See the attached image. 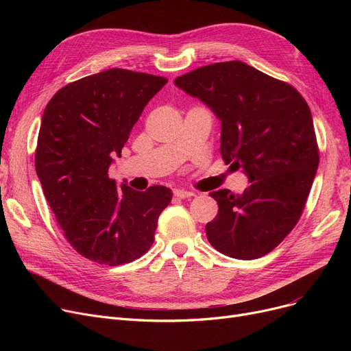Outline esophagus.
I'll return each instance as SVG.
<instances>
[{
	"instance_id": "34e87169",
	"label": "esophagus",
	"mask_w": 351,
	"mask_h": 351,
	"mask_svg": "<svg viewBox=\"0 0 351 351\" xmlns=\"http://www.w3.org/2000/svg\"><path fill=\"white\" fill-rule=\"evenodd\" d=\"M173 195L179 199H186V197H192L195 196L193 192H189V191H185V189H175L173 191Z\"/></svg>"
}]
</instances>
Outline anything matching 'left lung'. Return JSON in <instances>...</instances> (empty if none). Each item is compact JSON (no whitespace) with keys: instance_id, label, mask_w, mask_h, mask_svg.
I'll return each instance as SVG.
<instances>
[{"instance_id":"obj_1","label":"left lung","mask_w":351,"mask_h":351,"mask_svg":"<svg viewBox=\"0 0 351 351\" xmlns=\"http://www.w3.org/2000/svg\"><path fill=\"white\" fill-rule=\"evenodd\" d=\"M175 85L220 121V155L250 183L243 193L210 192L219 210L205 228L208 241L234 259L265 256L298 223L319 168L307 102L242 61L197 68Z\"/></svg>"}]
</instances>
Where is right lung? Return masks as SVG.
Wrapping results in <instances>:
<instances>
[{
	"mask_svg": "<svg viewBox=\"0 0 351 351\" xmlns=\"http://www.w3.org/2000/svg\"><path fill=\"white\" fill-rule=\"evenodd\" d=\"M168 80L112 68L65 85L41 119L35 171L69 245L89 261L118 266L154 243L172 191H134L108 176L143 108Z\"/></svg>",
	"mask_w": 351,
	"mask_h": 351,
	"instance_id": "1",
	"label": "right lung"
}]
</instances>
